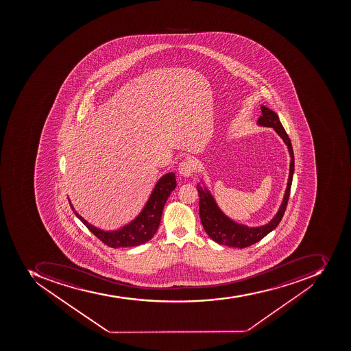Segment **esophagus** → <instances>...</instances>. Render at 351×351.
I'll return each mask as SVG.
<instances>
[{"mask_svg": "<svg viewBox=\"0 0 351 351\" xmlns=\"http://www.w3.org/2000/svg\"><path fill=\"white\" fill-rule=\"evenodd\" d=\"M194 169L195 168H194L193 161L190 160V159H185L180 163L178 170H179L181 177L189 178L193 174Z\"/></svg>", "mask_w": 351, "mask_h": 351, "instance_id": "34e87169", "label": "esophagus"}]
</instances>
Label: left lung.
I'll use <instances>...</instances> for the list:
<instances>
[{"mask_svg": "<svg viewBox=\"0 0 351 351\" xmlns=\"http://www.w3.org/2000/svg\"><path fill=\"white\" fill-rule=\"evenodd\" d=\"M263 115L258 119V124L265 128H272L279 134L290 152V176L287 181V188L285 191V199L282 202L279 212L276 213L274 219L265 226L247 227L245 225H239L227 217L216 205L210 192L206 189H202L197 184V192L199 197V217L202 225L204 227L207 235L212 238L213 241L225 245V246L236 247V248H245L252 246L254 243L261 241L263 237L272 232L279 225L282 217L287 210V202L290 197L291 185H292L293 172H294V152H293L292 144L287 136V132L280 122L278 114L270 108L261 106Z\"/></svg>", "mask_w": 351, "mask_h": 351, "instance_id": "1", "label": "left lung"}]
</instances>
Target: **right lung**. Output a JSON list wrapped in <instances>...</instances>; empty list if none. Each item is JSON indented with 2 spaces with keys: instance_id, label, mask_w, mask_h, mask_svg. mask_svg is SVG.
<instances>
[{
  "instance_id": "obj_1",
  "label": "right lung",
  "mask_w": 351,
  "mask_h": 351,
  "mask_svg": "<svg viewBox=\"0 0 351 351\" xmlns=\"http://www.w3.org/2000/svg\"><path fill=\"white\" fill-rule=\"evenodd\" d=\"M177 186V180L174 173H167L158 181L155 189L152 191L149 199L147 202L144 210L134 219L123 228L114 232H104L97 227L92 226L84 218L81 217L69 201L72 210L75 212L77 217L82 221L88 230L97 236L99 241L105 243L106 246L112 248H121V247L139 246L141 243L150 241L156 232H157L159 223H160L161 215H162L163 206L166 204L167 199L172 191Z\"/></svg>"
}]
</instances>
